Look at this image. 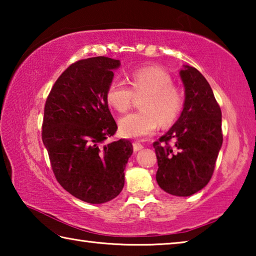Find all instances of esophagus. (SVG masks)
<instances>
[{"mask_svg":"<svg viewBox=\"0 0 256 256\" xmlns=\"http://www.w3.org/2000/svg\"><path fill=\"white\" fill-rule=\"evenodd\" d=\"M144 144H141V142H138V141H134L133 142V150L134 151H138V150H141L142 148H144Z\"/></svg>","mask_w":256,"mask_h":256,"instance_id":"esophagus-1","label":"esophagus"}]
</instances>
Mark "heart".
Segmentation results:
<instances>
[{
    "label": "heart",
    "instance_id": "1",
    "mask_svg": "<svg viewBox=\"0 0 256 256\" xmlns=\"http://www.w3.org/2000/svg\"><path fill=\"white\" fill-rule=\"evenodd\" d=\"M128 84L114 79L106 89L108 106L118 112H126L136 97L142 98L141 110L120 120V131L124 136L142 138L150 136L159 124L168 126L175 122L185 104L184 90L172 84L170 73L157 66L136 68L128 76Z\"/></svg>",
    "mask_w": 256,
    "mask_h": 256
}]
</instances>
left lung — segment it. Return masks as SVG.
I'll list each match as a JSON object with an SVG mask.
<instances>
[{
  "label": "left lung",
  "mask_w": 256,
  "mask_h": 256,
  "mask_svg": "<svg viewBox=\"0 0 256 256\" xmlns=\"http://www.w3.org/2000/svg\"><path fill=\"white\" fill-rule=\"evenodd\" d=\"M185 104L178 120L154 142L156 180L164 192L190 196L209 183L222 144V110L209 82L196 68L180 71Z\"/></svg>",
  "instance_id": "obj_1"
}]
</instances>
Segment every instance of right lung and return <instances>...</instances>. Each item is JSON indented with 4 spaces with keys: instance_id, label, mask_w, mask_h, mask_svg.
Returning a JSON list of instances; mask_svg holds the SVG:
<instances>
[{
    "instance_id": "obj_1",
    "label": "right lung",
    "mask_w": 256,
    "mask_h": 256,
    "mask_svg": "<svg viewBox=\"0 0 256 256\" xmlns=\"http://www.w3.org/2000/svg\"><path fill=\"white\" fill-rule=\"evenodd\" d=\"M120 64L105 56L76 60L55 81L45 102L42 138L55 178L92 204L122 192L133 152L130 140L106 142L118 131L105 94Z\"/></svg>"
}]
</instances>
